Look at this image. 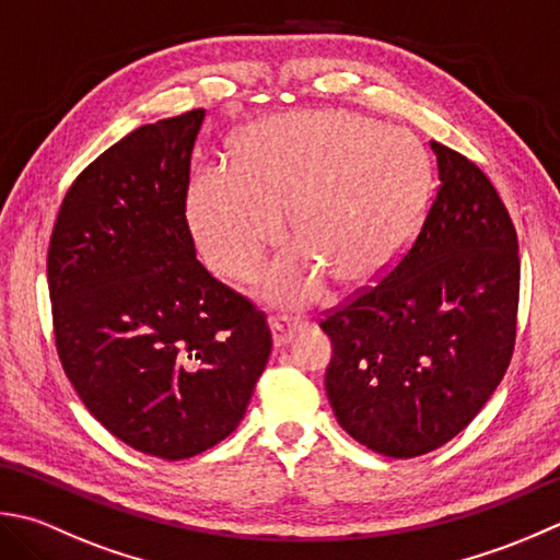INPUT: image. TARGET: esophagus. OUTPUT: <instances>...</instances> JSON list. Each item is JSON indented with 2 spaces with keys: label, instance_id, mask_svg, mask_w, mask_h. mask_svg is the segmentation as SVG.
<instances>
[{
  "label": "esophagus",
  "instance_id": "34e87169",
  "mask_svg": "<svg viewBox=\"0 0 560 560\" xmlns=\"http://www.w3.org/2000/svg\"><path fill=\"white\" fill-rule=\"evenodd\" d=\"M272 338H276V346H284L290 343V338L296 334V330L306 326V318H302L300 314H290V312H278L272 316Z\"/></svg>",
  "mask_w": 560,
  "mask_h": 560
}]
</instances>
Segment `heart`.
Masks as SVG:
<instances>
[{
    "instance_id": "heart-1",
    "label": "heart",
    "mask_w": 560,
    "mask_h": 560,
    "mask_svg": "<svg viewBox=\"0 0 560 560\" xmlns=\"http://www.w3.org/2000/svg\"><path fill=\"white\" fill-rule=\"evenodd\" d=\"M432 192L423 147L401 130L340 110L268 118L238 137L232 166L192 180L188 220L208 264L248 278L278 242L280 217L300 254L272 272L284 302H304L328 272L364 284L389 270L423 222Z\"/></svg>"
}]
</instances>
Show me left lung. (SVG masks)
Returning a JSON list of instances; mask_svg holds the SVG:
<instances>
[{"label":"left lung","mask_w":560,"mask_h":560,"mask_svg":"<svg viewBox=\"0 0 560 560\" xmlns=\"http://www.w3.org/2000/svg\"><path fill=\"white\" fill-rule=\"evenodd\" d=\"M440 186L418 234L374 284L318 322L334 346L326 394L350 438L413 459L478 416L517 338V232L471 159L430 142Z\"/></svg>","instance_id":"8db88e82"}]
</instances>
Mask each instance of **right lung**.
<instances>
[{
    "mask_svg": "<svg viewBox=\"0 0 560 560\" xmlns=\"http://www.w3.org/2000/svg\"><path fill=\"white\" fill-rule=\"evenodd\" d=\"M205 110L125 135L57 212L48 248L55 348L89 413L132 450L178 462L242 423L268 314L196 258L190 156Z\"/></svg>",
    "mask_w": 560,
    "mask_h": 560,
    "instance_id": "add662e5",
    "label": "right lung"
}]
</instances>
